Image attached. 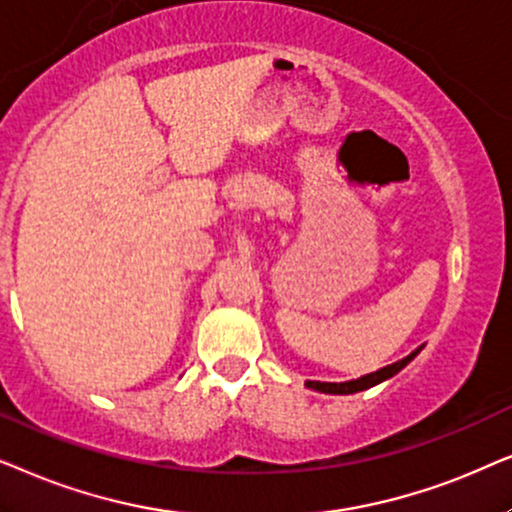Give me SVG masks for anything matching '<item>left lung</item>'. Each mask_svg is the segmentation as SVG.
<instances>
[{"label":"left lung","instance_id":"8db88e82","mask_svg":"<svg viewBox=\"0 0 512 512\" xmlns=\"http://www.w3.org/2000/svg\"><path fill=\"white\" fill-rule=\"evenodd\" d=\"M419 349L412 353V356H407L403 360H398V363L393 365H386L381 367V370L372 372V374H365V377H360L356 381H344V384H325V381H306V386L313 388V391H320V393H335V395H346V393H358V391H365V388H370L374 384H379V381H384L388 377H393L395 372H400L403 367L410 363V360L417 356Z\"/></svg>","mask_w":512,"mask_h":512}]
</instances>
